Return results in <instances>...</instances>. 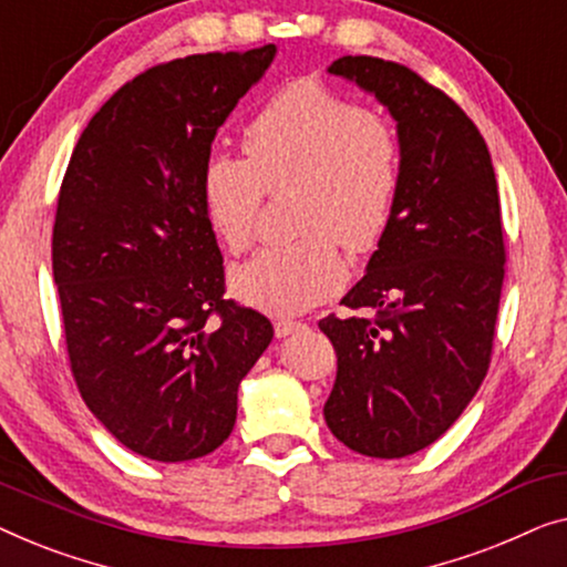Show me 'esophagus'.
Returning a JSON list of instances; mask_svg holds the SVG:
<instances>
[{
    "label": "esophagus",
    "instance_id": "1",
    "mask_svg": "<svg viewBox=\"0 0 567 567\" xmlns=\"http://www.w3.org/2000/svg\"><path fill=\"white\" fill-rule=\"evenodd\" d=\"M302 329H306V323L290 321V318H280V321H275V337L277 339H285V337H290V333H298Z\"/></svg>",
    "mask_w": 567,
    "mask_h": 567
}]
</instances>
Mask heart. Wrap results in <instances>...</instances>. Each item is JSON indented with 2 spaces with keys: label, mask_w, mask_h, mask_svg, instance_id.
<instances>
[{
  "label": "heart",
  "mask_w": 567,
  "mask_h": 567,
  "mask_svg": "<svg viewBox=\"0 0 567 567\" xmlns=\"http://www.w3.org/2000/svg\"><path fill=\"white\" fill-rule=\"evenodd\" d=\"M244 158L213 156L203 169L207 220L230 251L257 234L265 189L298 187L292 228L300 238L267 246L234 267L230 290L267 313H302L341 290L352 254L380 244L401 187L393 127L318 82L277 92L244 131Z\"/></svg>",
  "instance_id": "1"
}]
</instances>
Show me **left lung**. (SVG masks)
Returning a JSON list of instances; mask_svg holds the SVG:
<instances>
[{
	"label": "left lung",
	"mask_w": 567,
	"mask_h": 567,
	"mask_svg": "<svg viewBox=\"0 0 567 567\" xmlns=\"http://www.w3.org/2000/svg\"><path fill=\"white\" fill-rule=\"evenodd\" d=\"M329 74L395 121L401 187L364 277L341 300L378 318L318 323L337 352L323 419L349 450L409 457L460 419L488 372L506 261L496 172L475 123L411 69L341 55Z\"/></svg>",
	"instance_id": "8db88e82"
}]
</instances>
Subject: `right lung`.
I'll use <instances>...</instances> for the list:
<instances>
[{"label":"right lung","mask_w":567,"mask_h":567,"mask_svg":"<svg viewBox=\"0 0 567 567\" xmlns=\"http://www.w3.org/2000/svg\"><path fill=\"white\" fill-rule=\"evenodd\" d=\"M275 53H200L135 76L84 127L63 177L53 280L71 372L86 409L141 457L218 450L275 337L259 310L223 298L203 203L215 133Z\"/></svg>","instance_id":"right-lung-1"}]
</instances>
